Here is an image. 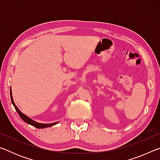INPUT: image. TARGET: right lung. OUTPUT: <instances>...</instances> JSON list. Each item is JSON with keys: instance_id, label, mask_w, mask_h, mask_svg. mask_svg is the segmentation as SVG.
Masks as SVG:
<instances>
[{"instance_id": "add662e5", "label": "right lung", "mask_w": 160, "mask_h": 160, "mask_svg": "<svg viewBox=\"0 0 160 160\" xmlns=\"http://www.w3.org/2000/svg\"><path fill=\"white\" fill-rule=\"evenodd\" d=\"M10 99H11V102H12V104H13V106H14L15 110L17 111V112L18 113L19 116H20V118L22 119V120L25 121V122H26L27 123L29 124V125H32L34 126L35 128H47V127H50V126H54L56 125V123H58V121H57V122H55V123H38L37 122V121H34L33 119H32L31 118L28 117V116H26L25 113H23L22 112H21V111H20V109H18V108L17 107V106H16L15 102H14V100H13V98H12V89L10 88Z\"/></svg>"}]
</instances>
